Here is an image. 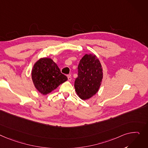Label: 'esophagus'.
Masks as SVG:
<instances>
[{"label": "esophagus", "mask_w": 148, "mask_h": 148, "mask_svg": "<svg viewBox=\"0 0 148 148\" xmlns=\"http://www.w3.org/2000/svg\"><path fill=\"white\" fill-rule=\"evenodd\" d=\"M68 79L69 81H71L72 80V78H71V76L70 75H68Z\"/></svg>", "instance_id": "esophagus-1"}]
</instances>
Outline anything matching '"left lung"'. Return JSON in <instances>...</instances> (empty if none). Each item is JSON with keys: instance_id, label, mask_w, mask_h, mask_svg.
Masks as SVG:
<instances>
[{"instance_id": "1", "label": "left lung", "mask_w": 148, "mask_h": 148, "mask_svg": "<svg viewBox=\"0 0 148 148\" xmlns=\"http://www.w3.org/2000/svg\"><path fill=\"white\" fill-rule=\"evenodd\" d=\"M102 78L99 60L95 55L86 54L78 66V77L74 82L77 94L83 100L89 99L99 90Z\"/></svg>"}]
</instances>
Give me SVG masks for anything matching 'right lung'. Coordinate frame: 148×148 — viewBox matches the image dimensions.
Returning <instances> with one entry per match:
<instances>
[{"instance_id": "right-lung-1", "label": "right lung", "mask_w": 148, "mask_h": 148, "mask_svg": "<svg viewBox=\"0 0 148 148\" xmlns=\"http://www.w3.org/2000/svg\"><path fill=\"white\" fill-rule=\"evenodd\" d=\"M32 80L37 90L43 95L51 92L68 80L58 65L50 58H41L34 65Z\"/></svg>"}]
</instances>
